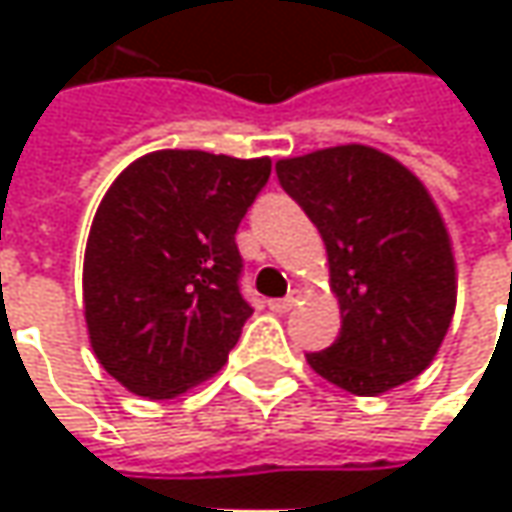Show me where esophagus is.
I'll return each instance as SVG.
<instances>
[{"label":"esophagus","mask_w":512,"mask_h":512,"mask_svg":"<svg viewBox=\"0 0 512 512\" xmlns=\"http://www.w3.org/2000/svg\"><path fill=\"white\" fill-rule=\"evenodd\" d=\"M267 305H270V310H276V313H287V310H293V307L299 305V293L293 290V293H287L285 299H270Z\"/></svg>","instance_id":"34e87169"}]
</instances>
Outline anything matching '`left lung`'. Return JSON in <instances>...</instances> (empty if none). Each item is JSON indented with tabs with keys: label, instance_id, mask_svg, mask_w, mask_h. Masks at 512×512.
<instances>
[{
	"label": "left lung",
	"instance_id": "obj_1",
	"mask_svg": "<svg viewBox=\"0 0 512 512\" xmlns=\"http://www.w3.org/2000/svg\"><path fill=\"white\" fill-rule=\"evenodd\" d=\"M276 176L322 233L342 307L336 342L307 364L356 396L416 379L456 307L450 239L422 182L364 145L282 159Z\"/></svg>",
	"mask_w": 512,
	"mask_h": 512
}]
</instances>
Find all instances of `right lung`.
I'll return each instance as SVG.
<instances>
[{"instance_id":"obj_1","label":"right lung","mask_w":512,"mask_h":512,"mask_svg":"<svg viewBox=\"0 0 512 512\" xmlns=\"http://www.w3.org/2000/svg\"><path fill=\"white\" fill-rule=\"evenodd\" d=\"M267 179L270 159L156 150L110 185L85 250V319L130 393L173 399L227 362L253 313L236 230Z\"/></svg>"}]
</instances>
